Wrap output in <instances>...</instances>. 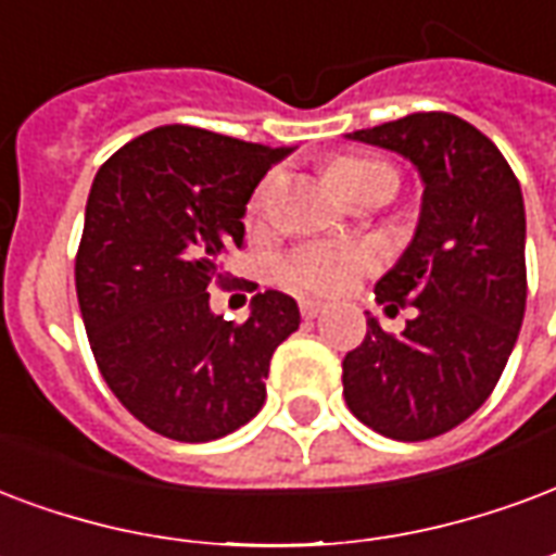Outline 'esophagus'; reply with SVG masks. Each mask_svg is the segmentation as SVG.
<instances>
[{"label": "esophagus", "mask_w": 556, "mask_h": 556, "mask_svg": "<svg viewBox=\"0 0 556 556\" xmlns=\"http://www.w3.org/2000/svg\"><path fill=\"white\" fill-rule=\"evenodd\" d=\"M324 309H327V306H324L320 300H300V315H303V318H318V315H324Z\"/></svg>", "instance_id": "obj_1"}]
</instances>
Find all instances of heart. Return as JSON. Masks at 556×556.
I'll return each mask as SVG.
<instances>
[{
	"label": "heart",
	"instance_id": "b5f03b06",
	"mask_svg": "<svg viewBox=\"0 0 556 556\" xmlns=\"http://www.w3.org/2000/svg\"><path fill=\"white\" fill-rule=\"evenodd\" d=\"M327 174L344 200H353L368 188H389L392 194L397 188V174H394L392 164L377 162V159L344 155V159H336L330 164ZM274 191H277V176H267L265 182L253 191V197H250V217L253 220L267 215ZM374 267H377V256H374L371 247L315 241V244L294 247L279 258L277 279L298 294H341Z\"/></svg>",
	"mask_w": 556,
	"mask_h": 556
}]
</instances>
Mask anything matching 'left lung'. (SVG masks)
Returning <instances> with one entry per match:
<instances>
[{
    "instance_id": "left-lung-1",
    "label": "left lung",
    "mask_w": 556,
    "mask_h": 556,
    "mask_svg": "<svg viewBox=\"0 0 556 556\" xmlns=\"http://www.w3.org/2000/svg\"><path fill=\"white\" fill-rule=\"evenodd\" d=\"M351 138L406 155L425 205L404 258L377 282L389 312L413 306L401 336L368 318L341 362L344 401L362 425L425 442L475 415L504 374L528 303L525 200L486 135L447 111H418Z\"/></svg>"
}]
</instances>
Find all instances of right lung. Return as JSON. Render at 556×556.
Masks as SVG:
<instances>
[{
  "label": "right lung",
  "instance_id": "add662e5",
  "mask_svg": "<svg viewBox=\"0 0 556 556\" xmlns=\"http://www.w3.org/2000/svg\"><path fill=\"white\" fill-rule=\"evenodd\" d=\"M291 150L159 126L123 143L90 185L76 294L114 397L176 442H212L265 404L270 356L300 327L294 298L262 291L244 324L208 309L232 277L247 200Z\"/></svg>",
  "mask_w": 556,
  "mask_h": 556
}]
</instances>
